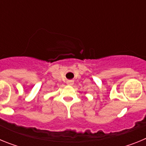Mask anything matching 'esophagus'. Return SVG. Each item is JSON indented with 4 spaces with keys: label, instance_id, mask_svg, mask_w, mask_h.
<instances>
[{
    "label": "esophagus",
    "instance_id": "34e87169",
    "mask_svg": "<svg viewBox=\"0 0 146 146\" xmlns=\"http://www.w3.org/2000/svg\"><path fill=\"white\" fill-rule=\"evenodd\" d=\"M73 84H74V81L69 80L67 82V85H69V86H72Z\"/></svg>",
    "mask_w": 146,
    "mask_h": 146
}]
</instances>
